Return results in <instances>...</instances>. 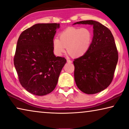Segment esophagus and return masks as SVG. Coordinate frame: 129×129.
<instances>
[{
  "instance_id": "34e87169",
  "label": "esophagus",
  "mask_w": 129,
  "mask_h": 129,
  "mask_svg": "<svg viewBox=\"0 0 129 129\" xmlns=\"http://www.w3.org/2000/svg\"><path fill=\"white\" fill-rule=\"evenodd\" d=\"M67 62H68V63H70V64H71V63H72V61L70 59H67Z\"/></svg>"
}]
</instances>
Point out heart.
<instances>
[{
  "instance_id": "b5f03b06",
  "label": "heart",
  "mask_w": 129,
  "mask_h": 129,
  "mask_svg": "<svg viewBox=\"0 0 129 129\" xmlns=\"http://www.w3.org/2000/svg\"><path fill=\"white\" fill-rule=\"evenodd\" d=\"M93 39V32L87 27H71L59 34V39L54 38L52 41L54 51L57 55H62L67 50L72 57L84 55L89 48Z\"/></svg>"
}]
</instances>
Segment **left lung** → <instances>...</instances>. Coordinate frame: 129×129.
Returning <instances> with one entry per match:
<instances>
[{"instance_id": "obj_1", "label": "left lung", "mask_w": 129, "mask_h": 129, "mask_svg": "<svg viewBox=\"0 0 129 129\" xmlns=\"http://www.w3.org/2000/svg\"><path fill=\"white\" fill-rule=\"evenodd\" d=\"M93 26V36L86 53L74 59V78L83 93L95 94L111 83L118 61V52L111 31L98 21L84 20L74 24Z\"/></svg>"}]
</instances>
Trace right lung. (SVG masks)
Masks as SVG:
<instances>
[{
  "instance_id": "1",
  "label": "right lung",
  "mask_w": 129,
  "mask_h": 129,
  "mask_svg": "<svg viewBox=\"0 0 129 129\" xmlns=\"http://www.w3.org/2000/svg\"><path fill=\"white\" fill-rule=\"evenodd\" d=\"M59 27L57 23H39L23 31L18 39L14 65L21 86L33 95L51 93L67 62L53 52L52 41Z\"/></svg>"
}]
</instances>
